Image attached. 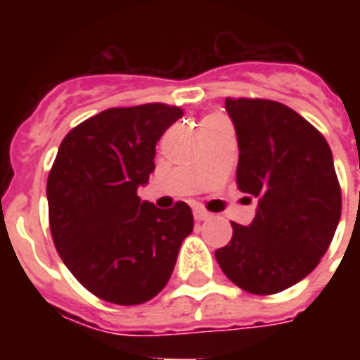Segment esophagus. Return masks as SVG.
I'll list each match as a JSON object with an SVG mask.
<instances>
[{
	"label": "esophagus",
	"mask_w": 360,
	"mask_h": 360,
	"mask_svg": "<svg viewBox=\"0 0 360 360\" xmlns=\"http://www.w3.org/2000/svg\"><path fill=\"white\" fill-rule=\"evenodd\" d=\"M194 219L198 220V222H202V220H207L211 219V213H207V211H203V209H194Z\"/></svg>",
	"instance_id": "1"
}]
</instances>
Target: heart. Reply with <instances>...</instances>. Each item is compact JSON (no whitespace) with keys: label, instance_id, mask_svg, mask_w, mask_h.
Returning a JSON list of instances; mask_svg holds the SVG:
<instances>
[{"label":"heart","instance_id":"obj_1","mask_svg":"<svg viewBox=\"0 0 360 360\" xmlns=\"http://www.w3.org/2000/svg\"><path fill=\"white\" fill-rule=\"evenodd\" d=\"M219 120H222V117H220V115H207V117H203V121H202V127H205V124H211V123H214V121H219Z\"/></svg>","mask_w":360,"mask_h":360}]
</instances>
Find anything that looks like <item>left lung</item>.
<instances>
[{"instance_id": "1", "label": "left lung", "mask_w": 360, "mask_h": 360, "mask_svg": "<svg viewBox=\"0 0 360 360\" xmlns=\"http://www.w3.org/2000/svg\"><path fill=\"white\" fill-rule=\"evenodd\" d=\"M239 143L237 186L257 198L250 226L214 252L240 290L273 295L310 274L329 248L342 213L333 153L314 124L267 98H226Z\"/></svg>"}]
</instances>
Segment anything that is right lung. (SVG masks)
Masks as SVG:
<instances>
[{"label":"right lung","mask_w":360,"mask_h":360,"mask_svg":"<svg viewBox=\"0 0 360 360\" xmlns=\"http://www.w3.org/2000/svg\"><path fill=\"white\" fill-rule=\"evenodd\" d=\"M183 115L162 103L110 108L65 136L48 174L53 245L75 278L103 301L134 307L168 284L194 228L185 202L157 209L136 191L155 169V146Z\"/></svg>","instance_id":"obj_1"}]
</instances>
